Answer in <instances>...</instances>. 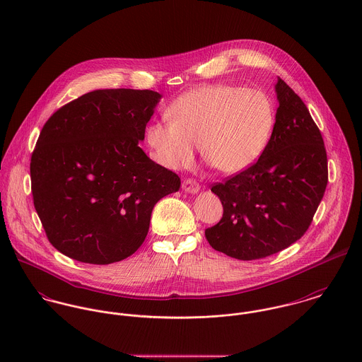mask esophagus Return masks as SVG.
<instances>
[{"label":"esophagus","mask_w":362,"mask_h":362,"mask_svg":"<svg viewBox=\"0 0 362 362\" xmlns=\"http://www.w3.org/2000/svg\"><path fill=\"white\" fill-rule=\"evenodd\" d=\"M182 189L188 194H198L199 192V184L195 181V180H184L182 182Z\"/></svg>","instance_id":"34e87169"}]
</instances>
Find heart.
<instances>
[{"label":"heart","mask_w":362,"mask_h":362,"mask_svg":"<svg viewBox=\"0 0 362 362\" xmlns=\"http://www.w3.org/2000/svg\"><path fill=\"white\" fill-rule=\"evenodd\" d=\"M170 121H153L145 141L157 164L181 170L192 164L197 145L224 174L248 170L266 149L276 111L258 89L217 83L192 89L168 107Z\"/></svg>","instance_id":"obj_1"}]
</instances>
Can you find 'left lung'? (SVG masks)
<instances>
[{"mask_svg":"<svg viewBox=\"0 0 362 362\" xmlns=\"http://www.w3.org/2000/svg\"><path fill=\"white\" fill-rule=\"evenodd\" d=\"M270 141L248 170L211 187L221 220L206 228L211 248L241 260L266 258L300 240L327 185V157L307 105L280 78Z\"/></svg>","mask_w":362,"mask_h":362,"instance_id":"left-lung-1","label":"left lung"}]
</instances>
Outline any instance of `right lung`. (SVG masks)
<instances>
[{
  "instance_id": "right-lung-1",
  "label": "right lung",
  "mask_w": 362,
  "mask_h": 362,
  "mask_svg": "<svg viewBox=\"0 0 362 362\" xmlns=\"http://www.w3.org/2000/svg\"><path fill=\"white\" fill-rule=\"evenodd\" d=\"M160 99L153 90H93L45 124L30 161L33 204L65 257L93 264L131 257L156 204L180 189V177L139 146Z\"/></svg>"
}]
</instances>
